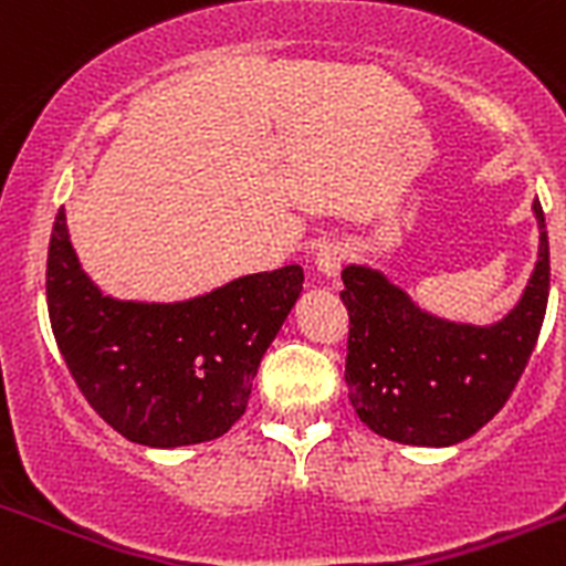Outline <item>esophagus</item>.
<instances>
[{"label":"esophagus","mask_w":566,"mask_h":566,"mask_svg":"<svg viewBox=\"0 0 566 566\" xmlns=\"http://www.w3.org/2000/svg\"><path fill=\"white\" fill-rule=\"evenodd\" d=\"M345 254H348L345 243H339V240H323L317 247V252H314V263H317V269L326 274V277H337Z\"/></svg>","instance_id":"esophagus-1"}]
</instances>
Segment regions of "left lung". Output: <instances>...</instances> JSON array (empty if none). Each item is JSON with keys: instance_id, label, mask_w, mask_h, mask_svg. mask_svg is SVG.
I'll list each match as a JSON object with an SVG mask.
<instances>
[{"instance_id": "left-lung-1", "label": "left lung", "mask_w": 566, "mask_h": 566, "mask_svg": "<svg viewBox=\"0 0 566 566\" xmlns=\"http://www.w3.org/2000/svg\"><path fill=\"white\" fill-rule=\"evenodd\" d=\"M538 260L516 308L493 326L422 312L382 272L345 266L348 308L345 382L354 411L374 433L402 444H457L496 417L536 348L549 297V243L533 203Z\"/></svg>"}]
</instances>
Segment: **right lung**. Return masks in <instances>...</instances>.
<instances>
[{
	"label": "right lung",
	"instance_id": "add662e5",
	"mask_svg": "<svg viewBox=\"0 0 566 566\" xmlns=\"http://www.w3.org/2000/svg\"><path fill=\"white\" fill-rule=\"evenodd\" d=\"M303 292V269L238 277L184 303L104 297L78 266L59 209L48 314L93 411L147 448L218 439L243 417L258 365Z\"/></svg>",
	"mask_w": 566,
	"mask_h": 566
}]
</instances>
